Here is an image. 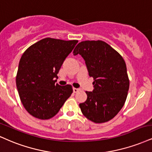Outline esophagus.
Returning a JSON list of instances; mask_svg holds the SVG:
<instances>
[{
    "instance_id": "1",
    "label": "esophagus",
    "mask_w": 152,
    "mask_h": 152,
    "mask_svg": "<svg viewBox=\"0 0 152 152\" xmlns=\"http://www.w3.org/2000/svg\"><path fill=\"white\" fill-rule=\"evenodd\" d=\"M79 91H80L79 88H73V91H74V93H77Z\"/></svg>"
}]
</instances>
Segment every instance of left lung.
I'll return each instance as SVG.
<instances>
[{"instance_id": "1", "label": "left lung", "mask_w": 152, "mask_h": 152, "mask_svg": "<svg viewBox=\"0 0 152 152\" xmlns=\"http://www.w3.org/2000/svg\"><path fill=\"white\" fill-rule=\"evenodd\" d=\"M74 56L83 58L88 74L94 78V90L86 91L87 99L80 103L83 115L96 123L110 120L123 107L129 81L123 58L101 40L83 41L75 47Z\"/></svg>"}]
</instances>
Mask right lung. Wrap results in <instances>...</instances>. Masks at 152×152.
<instances>
[{
	"mask_svg": "<svg viewBox=\"0 0 152 152\" xmlns=\"http://www.w3.org/2000/svg\"><path fill=\"white\" fill-rule=\"evenodd\" d=\"M77 43V40L47 37L23 53L16 86L22 103L31 115L41 120L52 118L70 97L71 85L55 83L61 65Z\"/></svg>",
	"mask_w": 152,
	"mask_h": 152,
	"instance_id": "obj_1",
	"label": "right lung"
}]
</instances>
